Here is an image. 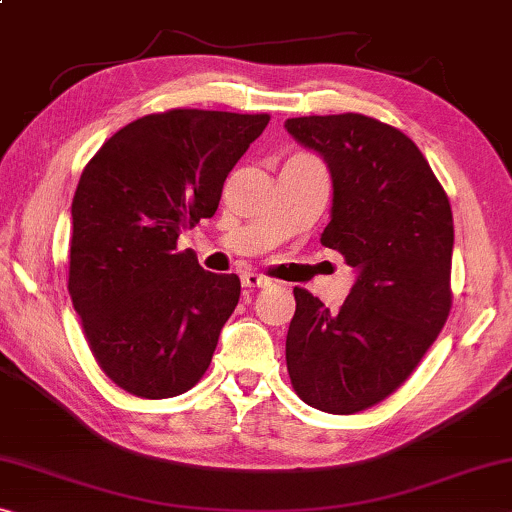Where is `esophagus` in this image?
<instances>
[{
  "instance_id": "34e87169",
  "label": "esophagus",
  "mask_w": 512,
  "mask_h": 512,
  "mask_svg": "<svg viewBox=\"0 0 512 512\" xmlns=\"http://www.w3.org/2000/svg\"><path fill=\"white\" fill-rule=\"evenodd\" d=\"M270 279L263 277V274H256V272H245L242 274V286L245 288H267L270 286Z\"/></svg>"
}]
</instances>
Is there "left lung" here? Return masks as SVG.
Segmentation results:
<instances>
[{
	"instance_id": "1",
	"label": "left lung",
	"mask_w": 512,
	"mask_h": 512,
	"mask_svg": "<svg viewBox=\"0 0 512 512\" xmlns=\"http://www.w3.org/2000/svg\"><path fill=\"white\" fill-rule=\"evenodd\" d=\"M286 130L325 157L332 219L320 242L357 270L338 311L295 288L290 384L306 405L357 414L391 396L451 311L453 212L414 141L364 114L300 116Z\"/></svg>"
}]
</instances>
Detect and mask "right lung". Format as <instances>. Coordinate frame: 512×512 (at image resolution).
<instances>
[{
	"mask_svg": "<svg viewBox=\"0 0 512 512\" xmlns=\"http://www.w3.org/2000/svg\"><path fill=\"white\" fill-rule=\"evenodd\" d=\"M270 114L169 109L109 137L73 199L68 293L109 380L174 398L208 371L240 300L235 274L203 270L178 235L215 215L224 180Z\"/></svg>",
	"mask_w": 512,
	"mask_h": 512,
	"instance_id": "right-lung-1",
	"label": "right lung"
}]
</instances>
